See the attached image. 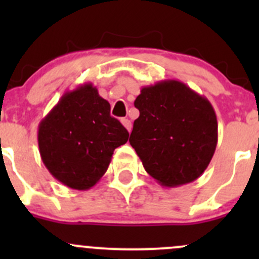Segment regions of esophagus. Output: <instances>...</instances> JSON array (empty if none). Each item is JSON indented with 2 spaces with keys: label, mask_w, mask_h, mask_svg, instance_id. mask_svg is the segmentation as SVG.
Instances as JSON below:
<instances>
[{
  "label": "esophagus",
  "mask_w": 259,
  "mask_h": 259,
  "mask_svg": "<svg viewBox=\"0 0 259 259\" xmlns=\"http://www.w3.org/2000/svg\"><path fill=\"white\" fill-rule=\"evenodd\" d=\"M121 124L122 125H124V126L125 127H126V130H127V132H132V121H130V120L129 119H121Z\"/></svg>",
  "instance_id": "esophagus-1"
}]
</instances>
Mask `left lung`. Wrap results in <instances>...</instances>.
<instances>
[{"label":"left lung","instance_id":"8db88e82","mask_svg":"<svg viewBox=\"0 0 259 259\" xmlns=\"http://www.w3.org/2000/svg\"><path fill=\"white\" fill-rule=\"evenodd\" d=\"M130 145L146 173L166 188L199 178L209 165L218 143V122L205 96L179 80L144 86L134 101Z\"/></svg>","mask_w":259,"mask_h":259}]
</instances>
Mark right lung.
I'll list each match as a JSON object with an SVG mask.
<instances>
[{"mask_svg": "<svg viewBox=\"0 0 259 259\" xmlns=\"http://www.w3.org/2000/svg\"><path fill=\"white\" fill-rule=\"evenodd\" d=\"M129 133L110 115V104L93 83L66 91L38 124L37 142L44 164L55 179L88 190L108 170L114 150Z\"/></svg>", "mask_w": 259, "mask_h": 259, "instance_id": "right-lung-1", "label": "right lung"}]
</instances>
